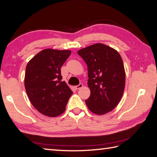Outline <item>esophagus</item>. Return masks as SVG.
Returning a JSON list of instances; mask_svg holds the SVG:
<instances>
[{
  "label": "esophagus",
  "mask_w": 157,
  "mask_h": 157,
  "mask_svg": "<svg viewBox=\"0 0 157 157\" xmlns=\"http://www.w3.org/2000/svg\"><path fill=\"white\" fill-rule=\"evenodd\" d=\"M82 87H83V84H79V85L75 86V88L76 90H79V89H80V88H82Z\"/></svg>",
  "instance_id": "1"
}]
</instances>
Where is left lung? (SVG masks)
Listing matches in <instances>:
<instances>
[{
	"mask_svg": "<svg viewBox=\"0 0 157 157\" xmlns=\"http://www.w3.org/2000/svg\"><path fill=\"white\" fill-rule=\"evenodd\" d=\"M78 54L88 66L90 96L86 104L90 111L104 115L114 109L125 88V73L122 59L114 48L97 43L82 48Z\"/></svg>",
	"mask_w": 157,
	"mask_h": 157,
	"instance_id": "8db88e82",
	"label": "left lung"
}]
</instances>
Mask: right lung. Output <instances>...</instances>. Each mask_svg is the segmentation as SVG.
I'll list each match as a JSON object with an SVG mask.
<instances>
[{"instance_id": "right-lung-1", "label": "right lung", "mask_w": 157, "mask_h": 157, "mask_svg": "<svg viewBox=\"0 0 157 157\" xmlns=\"http://www.w3.org/2000/svg\"><path fill=\"white\" fill-rule=\"evenodd\" d=\"M71 52L69 50L44 49L26 66V92L32 105L43 115L55 117L65 111L73 92L61 81V67Z\"/></svg>"}]
</instances>
